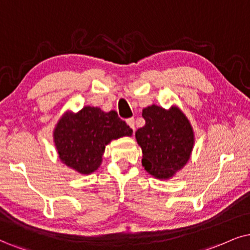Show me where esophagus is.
Instances as JSON below:
<instances>
[{"label": "esophagus", "instance_id": "esophagus-1", "mask_svg": "<svg viewBox=\"0 0 250 250\" xmlns=\"http://www.w3.org/2000/svg\"><path fill=\"white\" fill-rule=\"evenodd\" d=\"M127 123H128L129 127H130V128L132 129V130H135V119H134V118L128 119V120H127Z\"/></svg>", "mask_w": 250, "mask_h": 250}]
</instances>
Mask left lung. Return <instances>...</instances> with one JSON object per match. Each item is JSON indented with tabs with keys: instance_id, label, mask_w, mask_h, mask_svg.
I'll return each instance as SVG.
<instances>
[{
	"instance_id": "1",
	"label": "left lung",
	"mask_w": 250,
	"mask_h": 250,
	"mask_svg": "<svg viewBox=\"0 0 250 250\" xmlns=\"http://www.w3.org/2000/svg\"><path fill=\"white\" fill-rule=\"evenodd\" d=\"M142 116L145 125L136 131V140L143 151L142 164L154 178H170L190 158L194 145L190 123L176 107L165 110L148 106Z\"/></svg>"
}]
</instances>
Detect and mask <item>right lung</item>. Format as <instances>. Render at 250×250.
Masks as SVG:
<instances>
[{
	"mask_svg": "<svg viewBox=\"0 0 250 250\" xmlns=\"http://www.w3.org/2000/svg\"><path fill=\"white\" fill-rule=\"evenodd\" d=\"M131 134L130 127L115 110L105 113L98 107L86 106L77 114H65L60 120L54 141L65 165L82 174H90L100 166L110 141Z\"/></svg>",
	"mask_w": 250,
	"mask_h": 250,
	"instance_id": "right-lung-1",
	"label": "right lung"
}]
</instances>
